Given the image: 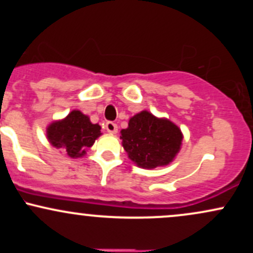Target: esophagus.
Here are the masks:
<instances>
[{"label":"esophagus","mask_w":253,"mask_h":253,"mask_svg":"<svg viewBox=\"0 0 253 253\" xmlns=\"http://www.w3.org/2000/svg\"><path fill=\"white\" fill-rule=\"evenodd\" d=\"M106 129L108 130L109 133H117L118 132V125L113 121H107L106 125H104Z\"/></svg>","instance_id":"1"}]
</instances>
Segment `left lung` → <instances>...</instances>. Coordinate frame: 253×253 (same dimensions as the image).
<instances>
[{
    "instance_id": "obj_1",
    "label": "left lung",
    "mask_w": 253,
    "mask_h": 253,
    "mask_svg": "<svg viewBox=\"0 0 253 253\" xmlns=\"http://www.w3.org/2000/svg\"><path fill=\"white\" fill-rule=\"evenodd\" d=\"M120 139L128 157L138 167L153 169L169 164L179 151L181 129L167 119H157L146 110L130 118Z\"/></svg>"
}]
</instances>
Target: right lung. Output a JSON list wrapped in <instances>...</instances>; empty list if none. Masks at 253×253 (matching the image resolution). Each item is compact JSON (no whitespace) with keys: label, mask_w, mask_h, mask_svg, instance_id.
I'll use <instances>...</instances> for the list:
<instances>
[{"label":"right lung","mask_w":253,"mask_h":253,"mask_svg":"<svg viewBox=\"0 0 253 253\" xmlns=\"http://www.w3.org/2000/svg\"><path fill=\"white\" fill-rule=\"evenodd\" d=\"M100 135L101 127L90 123L89 118L80 110H72L64 120L53 123L47 128L50 143L72 158L83 156Z\"/></svg>","instance_id":"right-lung-1"}]
</instances>
